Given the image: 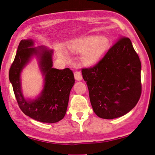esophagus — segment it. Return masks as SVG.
Returning a JSON list of instances; mask_svg holds the SVG:
<instances>
[{
    "mask_svg": "<svg viewBox=\"0 0 155 155\" xmlns=\"http://www.w3.org/2000/svg\"><path fill=\"white\" fill-rule=\"evenodd\" d=\"M74 76L75 79H76V80H77V81H81V80H82V74H81L80 71H74Z\"/></svg>",
    "mask_w": 155,
    "mask_h": 155,
    "instance_id": "1",
    "label": "esophagus"
}]
</instances>
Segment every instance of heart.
<instances>
[{
	"mask_svg": "<svg viewBox=\"0 0 155 155\" xmlns=\"http://www.w3.org/2000/svg\"><path fill=\"white\" fill-rule=\"evenodd\" d=\"M108 45V39L105 37L91 36L73 41L69 45V48L71 51L82 52V62L86 65H91L98 61Z\"/></svg>",
	"mask_w": 155,
	"mask_h": 155,
	"instance_id": "b5f03b06",
	"label": "heart"
}]
</instances>
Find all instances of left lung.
I'll list each match as a JSON object with an SVG mask.
<instances>
[{
	"label": "left lung",
	"instance_id": "8db88e82",
	"mask_svg": "<svg viewBox=\"0 0 155 155\" xmlns=\"http://www.w3.org/2000/svg\"><path fill=\"white\" fill-rule=\"evenodd\" d=\"M141 61L129 38L121 36L97 64L82 68L94 113L102 118L124 115L141 94Z\"/></svg>",
	"mask_w": 155,
	"mask_h": 155
}]
</instances>
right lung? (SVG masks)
I'll use <instances>...</instances> for the list:
<instances>
[{"instance_id":"1","label":"right lung","mask_w":155,"mask_h":155,"mask_svg":"<svg viewBox=\"0 0 155 155\" xmlns=\"http://www.w3.org/2000/svg\"><path fill=\"white\" fill-rule=\"evenodd\" d=\"M32 40H21L9 71V79L19 108L34 120L45 123L57 122L64 117L68 105L70 91L74 84L73 71L69 68H52V50L45 47L32 48ZM39 55L40 64L45 76V86L37 100L27 101L21 90L20 73L33 54Z\"/></svg>"}]
</instances>
